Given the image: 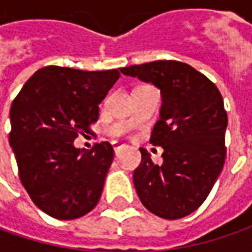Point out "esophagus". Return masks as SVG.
<instances>
[{"label":"esophagus","mask_w":252,"mask_h":252,"mask_svg":"<svg viewBox=\"0 0 252 252\" xmlns=\"http://www.w3.org/2000/svg\"><path fill=\"white\" fill-rule=\"evenodd\" d=\"M122 147H123V144H122V143H115V144H113V150H115V154H118Z\"/></svg>","instance_id":"obj_1"}]
</instances>
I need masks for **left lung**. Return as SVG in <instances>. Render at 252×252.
<instances>
[{
	"mask_svg": "<svg viewBox=\"0 0 252 252\" xmlns=\"http://www.w3.org/2000/svg\"><path fill=\"white\" fill-rule=\"evenodd\" d=\"M161 91L160 121L150 143L164 149L156 164L140 149L133 181L144 208L167 220L185 218L205 202L226 161L227 113L221 94L189 64L158 60L121 68Z\"/></svg>",
	"mask_w": 252,
	"mask_h": 252,
	"instance_id": "8db88e82",
	"label": "left lung"
}]
</instances>
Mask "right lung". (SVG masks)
<instances>
[{"mask_svg":"<svg viewBox=\"0 0 252 252\" xmlns=\"http://www.w3.org/2000/svg\"><path fill=\"white\" fill-rule=\"evenodd\" d=\"M119 77V70L47 65L25 83L11 105L9 144L19 178L34 205L52 218H81L101 198L113 147L102 141L84 151L74 140L98 121L99 103Z\"/></svg>","mask_w":252,"mask_h":252,"instance_id":"obj_1","label":"right lung"}]
</instances>
